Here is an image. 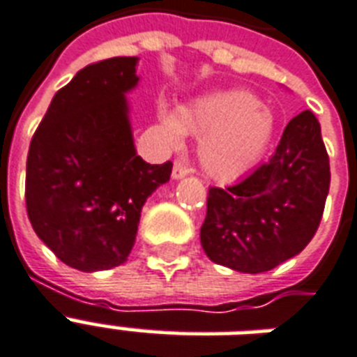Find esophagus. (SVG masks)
I'll use <instances>...</instances> for the list:
<instances>
[{"mask_svg": "<svg viewBox=\"0 0 357 357\" xmlns=\"http://www.w3.org/2000/svg\"><path fill=\"white\" fill-rule=\"evenodd\" d=\"M187 174H189V168L185 167L183 162H181V161L174 162V168H172V178L174 179H183Z\"/></svg>", "mask_w": 357, "mask_h": 357, "instance_id": "esophagus-1", "label": "esophagus"}]
</instances>
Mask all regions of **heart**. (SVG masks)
Masks as SVG:
<instances>
[{
	"mask_svg": "<svg viewBox=\"0 0 357 357\" xmlns=\"http://www.w3.org/2000/svg\"><path fill=\"white\" fill-rule=\"evenodd\" d=\"M159 122L172 144H179L183 133L200 137L202 168L220 181L248 172L274 135V116L248 91L211 92L185 103L179 111L161 105Z\"/></svg>",
	"mask_w": 357,
	"mask_h": 357,
	"instance_id": "1",
	"label": "heart"
}]
</instances>
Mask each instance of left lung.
<instances>
[{
  "mask_svg": "<svg viewBox=\"0 0 357 357\" xmlns=\"http://www.w3.org/2000/svg\"><path fill=\"white\" fill-rule=\"evenodd\" d=\"M330 159L311 111L283 129L271 159L238 183L207 196L200 241L217 265L244 274L272 271L298 255L321 224Z\"/></svg>",
  "mask_w": 357,
  "mask_h": 357,
  "instance_id": "1",
  "label": "left lung"
}]
</instances>
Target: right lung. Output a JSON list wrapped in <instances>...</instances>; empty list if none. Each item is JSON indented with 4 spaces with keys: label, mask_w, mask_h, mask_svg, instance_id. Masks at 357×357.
I'll return each instance as SVG.
<instances>
[{
    "label": "right lung",
    "mask_w": 357,
    "mask_h": 357,
    "mask_svg": "<svg viewBox=\"0 0 357 357\" xmlns=\"http://www.w3.org/2000/svg\"><path fill=\"white\" fill-rule=\"evenodd\" d=\"M139 57L89 64L53 96L33 135L25 174L31 226L59 259L81 272L122 265L148 196L172 162L137 155L128 94Z\"/></svg>",
    "instance_id": "1"
}]
</instances>
